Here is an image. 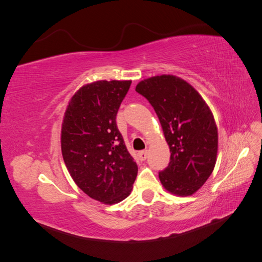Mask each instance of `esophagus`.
Returning <instances> with one entry per match:
<instances>
[{"mask_svg": "<svg viewBox=\"0 0 262 262\" xmlns=\"http://www.w3.org/2000/svg\"><path fill=\"white\" fill-rule=\"evenodd\" d=\"M139 157H140L141 161H145L146 157H147V150L145 149V150H142V152H140Z\"/></svg>", "mask_w": 262, "mask_h": 262, "instance_id": "obj_1", "label": "esophagus"}]
</instances>
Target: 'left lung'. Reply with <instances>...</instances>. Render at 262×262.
Returning a JSON list of instances; mask_svg holds the SVG:
<instances>
[{
  "instance_id": "left-lung-1",
  "label": "left lung",
  "mask_w": 262,
  "mask_h": 262,
  "mask_svg": "<svg viewBox=\"0 0 262 262\" xmlns=\"http://www.w3.org/2000/svg\"><path fill=\"white\" fill-rule=\"evenodd\" d=\"M136 91L153 106L170 149V162L160 172L168 192L192 195L208 180L216 163L219 133L213 114L192 85L163 74L141 81Z\"/></svg>"
}]
</instances>
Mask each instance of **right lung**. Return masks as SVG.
Returning a JSON list of instances; mask_svg holds the SVG:
<instances>
[{
	"mask_svg": "<svg viewBox=\"0 0 262 262\" xmlns=\"http://www.w3.org/2000/svg\"><path fill=\"white\" fill-rule=\"evenodd\" d=\"M131 81H96L70 99L63 117V161L77 187L105 204L124 200L138 166L119 132L116 116Z\"/></svg>",
	"mask_w": 262,
	"mask_h": 262,
	"instance_id": "right-lung-1",
	"label": "right lung"
}]
</instances>
